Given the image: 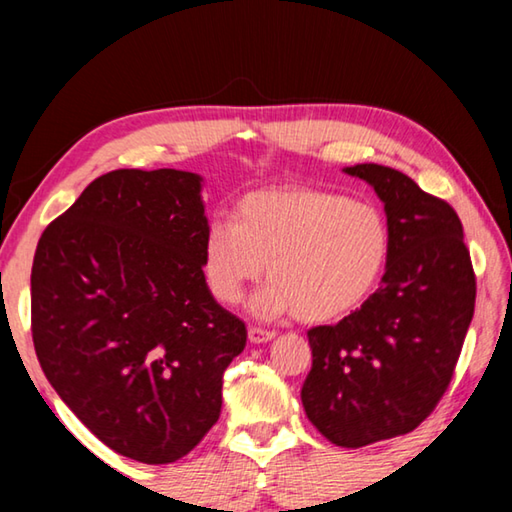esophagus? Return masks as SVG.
Listing matches in <instances>:
<instances>
[{"label": "esophagus", "instance_id": "obj_1", "mask_svg": "<svg viewBox=\"0 0 512 512\" xmlns=\"http://www.w3.org/2000/svg\"><path fill=\"white\" fill-rule=\"evenodd\" d=\"M275 339V332H268V329H262V327H248V341L250 343H268Z\"/></svg>", "mask_w": 512, "mask_h": 512}]
</instances>
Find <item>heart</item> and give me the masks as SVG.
Returning <instances> with one entry per match:
<instances>
[{
    "label": "heart",
    "mask_w": 512,
    "mask_h": 512,
    "mask_svg": "<svg viewBox=\"0 0 512 512\" xmlns=\"http://www.w3.org/2000/svg\"><path fill=\"white\" fill-rule=\"evenodd\" d=\"M388 253L391 232L375 205L323 189L271 187L241 196L232 223L207 228L201 266L221 305H237L266 264L271 282L250 302L257 318L332 323L375 291Z\"/></svg>",
    "instance_id": "obj_1"
}]
</instances>
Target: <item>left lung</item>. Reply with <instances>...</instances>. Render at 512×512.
I'll return each instance as SVG.
<instances>
[{
  "instance_id": "1",
  "label": "left lung",
  "mask_w": 512,
  "mask_h": 512,
  "mask_svg": "<svg viewBox=\"0 0 512 512\" xmlns=\"http://www.w3.org/2000/svg\"><path fill=\"white\" fill-rule=\"evenodd\" d=\"M343 171L384 203L391 253L357 311L307 332L314 359L300 397L329 443L357 449L413 431L436 409L472 323L476 282L461 219L445 201L381 164Z\"/></svg>"
}]
</instances>
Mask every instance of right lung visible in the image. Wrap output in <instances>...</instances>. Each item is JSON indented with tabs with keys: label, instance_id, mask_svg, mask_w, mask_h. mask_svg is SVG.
<instances>
[{
	"label": "right lung",
	"instance_id": "add662e5",
	"mask_svg": "<svg viewBox=\"0 0 512 512\" xmlns=\"http://www.w3.org/2000/svg\"><path fill=\"white\" fill-rule=\"evenodd\" d=\"M203 178L117 169L47 225L31 268L42 372L103 445L133 461L187 456L221 413L246 325L207 289Z\"/></svg>",
	"mask_w": 512,
	"mask_h": 512
}]
</instances>
